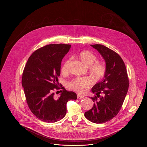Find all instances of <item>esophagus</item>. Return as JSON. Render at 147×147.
Returning a JSON list of instances; mask_svg holds the SVG:
<instances>
[{
	"mask_svg": "<svg viewBox=\"0 0 147 147\" xmlns=\"http://www.w3.org/2000/svg\"><path fill=\"white\" fill-rule=\"evenodd\" d=\"M84 97V96L83 95H82V94H77V98L78 99H82V98H83Z\"/></svg>",
	"mask_w": 147,
	"mask_h": 147,
	"instance_id": "1",
	"label": "esophagus"
}]
</instances>
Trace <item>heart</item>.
Listing matches in <instances>:
<instances>
[{"label": "heart", "mask_w": 147, "mask_h": 147, "mask_svg": "<svg viewBox=\"0 0 147 147\" xmlns=\"http://www.w3.org/2000/svg\"><path fill=\"white\" fill-rule=\"evenodd\" d=\"M78 59L87 67L90 68L91 74L96 79H100L105 74V67L97 61V57L88 50H83L79 53ZM70 60H66L61 67V72L66 74L68 71V66ZM90 85V81L86 78H77L73 79L69 83V87L72 90L83 93L88 89Z\"/></svg>", "instance_id": "1"}]
</instances>
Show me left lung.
<instances>
[{
  "mask_svg": "<svg viewBox=\"0 0 147 147\" xmlns=\"http://www.w3.org/2000/svg\"><path fill=\"white\" fill-rule=\"evenodd\" d=\"M101 55L106 63L104 77L91 91L93 107L84 113L91 122L105 123L115 117L123 104L129 88V79L124 63L116 52L100 44L90 45Z\"/></svg>",
  "mask_w": 147,
  "mask_h": 147,
  "instance_id": "1",
  "label": "left lung"
}]
</instances>
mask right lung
<instances>
[{"mask_svg": "<svg viewBox=\"0 0 147 147\" xmlns=\"http://www.w3.org/2000/svg\"><path fill=\"white\" fill-rule=\"evenodd\" d=\"M70 47L59 44L41 47L28 58L24 69L22 85L26 101L31 112L42 121L55 123L61 120L67 113V102L77 98L76 93L66 90L63 86L59 98H55L53 92L60 89L57 78L61 61Z\"/></svg>", "mask_w": 147, "mask_h": 147, "instance_id": "add662e5", "label": "right lung"}]
</instances>
